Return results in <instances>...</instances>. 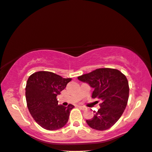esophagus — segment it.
<instances>
[{
	"instance_id": "34e87169",
	"label": "esophagus",
	"mask_w": 152,
	"mask_h": 152,
	"mask_svg": "<svg viewBox=\"0 0 152 152\" xmlns=\"http://www.w3.org/2000/svg\"><path fill=\"white\" fill-rule=\"evenodd\" d=\"M79 108H80L81 110H83L86 109V108H85V107H84V106H79Z\"/></svg>"
}]
</instances>
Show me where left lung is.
<instances>
[{
    "label": "left lung",
    "mask_w": 152,
    "mask_h": 152,
    "mask_svg": "<svg viewBox=\"0 0 152 152\" xmlns=\"http://www.w3.org/2000/svg\"><path fill=\"white\" fill-rule=\"evenodd\" d=\"M94 88L92 98L101 100L100 108L94 111L92 119L86 120L89 127L106 130L114 125L123 114L128 104L129 85L126 76L118 69L99 68L78 77Z\"/></svg>",
    "instance_id": "obj_1"
}]
</instances>
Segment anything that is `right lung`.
<instances>
[{"mask_svg":"<svg viewBox=\"0 0 152 152\" xmlns=\"http://www.w3.org/2000/svg\"><path fill=\"white\" fill-rule=\"evenodd\" d=\"M72 78H63L50 72L40 71L29 76L26 85L27 107L34 120L48 130L63 128L74 106L58 105L57 95Z\"/></svg>","mask_w":152,"mask_h":152,"instance_id":"obj_1","label":"right lung"}]
</instances>
